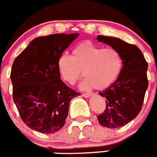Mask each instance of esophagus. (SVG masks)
<instances>
[{
    "label": "esophagus",
    "mask_w": 157,
    "mask_h": 157,
    "mask_svg": "<svg viewBox=\"0 0 157 157\" xmlns=\"http://www.w3.org/2000/svg\"><path fill=\"white\" fill-rule=\"evenodd\" d=\"M92 96V93H83L82 96L86 97V98H89L90 96Z\"/></svg>",
    "instance_id": "34e87169"
}]
</instances>
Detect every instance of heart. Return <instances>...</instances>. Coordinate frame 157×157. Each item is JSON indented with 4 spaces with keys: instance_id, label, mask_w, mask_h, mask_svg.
<instances>
[{
    "instance_id": "b5f03b06",
    "label": "heart",
    "mask_w": 157,
    "mask_h": 157,
    "mask_svg": "<svg viewBox=\"0 0 157 157\" xmlns=\"http://www.w3.org/2000/svg\"><path fill=\"white\" fill-rule=\"evenodd\" d=\"M122 66L123 59L117 49L103 48L90 41L76 46L71 56L61 54L57 61L59 72L68 84H75L83 72L86 78L80 84L82 90L109 87L118 78Z\"/></svg>"
}]
</instances>
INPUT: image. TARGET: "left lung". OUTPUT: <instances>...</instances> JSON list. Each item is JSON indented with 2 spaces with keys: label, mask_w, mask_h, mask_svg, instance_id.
I'll return each mask as SVG.
<instances>
[{
  "label": "left lung",
  "mask_w": 157,
  "mask_h": 157,
  "mask_svg": "<svg viewBox=\"0 0 157 157\" xmlns=\"http://www.w3.org/2000/svg\"><path fill=\"white\" fill-rule=\"evenodd\" d=\"M99 42L117 49L123 66L116 81L99 94L106 99V109L97 116L99 123L109 128L125 125L141 111L148 88L146 62L138 47L117 37L97 36Z\"/></svg>",
  "instance_id": "8db88e82"
}]
</instances>
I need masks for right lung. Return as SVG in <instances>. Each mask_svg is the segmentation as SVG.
<instances>
[{"instance_id": "obj_1", "label": "right lung", "mask_w": 157, "mask_h": 157, "mask_svg": "<svg viewBox=\"0 0 157 157\" xmlns=\"http://www.w3.org/2000/svg\"><path fill=\"white\" fill-rule=\"evenodd\" d=\"M78 35L37 37L13 62V100L29 128L52 134L64 125L70 101L80 94L61 81L57 61Z\"/></svg>"}]
</instances>
